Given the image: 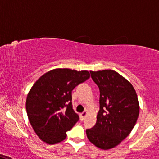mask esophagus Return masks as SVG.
Listing matches in <instances>:
<instances>
[{
  "instance_id": "obj_1",
  "label": "esophagus",
  "mask_w": 159,
  "mask_h": 159,
  "mask_svg": "<svg viewBox=\"0 0 159 159\" xmlns=\"http://www.w3.org/2000/svg\"><path fill=\"white\" fill-rule=\"evenodd\" d=\"M86 116H87V111H84L83 112H81V113L80 114V117H81V121H83V120L84 119Z\"/></svg>"
}]
</instances>
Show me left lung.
I'll return each instance as SVG.
<instances>
[{
	"label": "left lung",
	"mask_w": 159,
	"mask_h": 159,
	"mask_svg": "<svg viewBox=\"0 0 159 159\" xmlns=\"http://www.w3.org/2000/svg\"><path fill=\"white\" fill-rule=\"evenodd\" d=\"M100 91L96 124L86 130L91 143L104 150L117 146L130 133L139 114L133 85L114 70L90 71Z\"/></svg>",
	"instance_id": "8db88e82"
}]
</instances>
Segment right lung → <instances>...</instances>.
<instances>
[{
	"label": "right lung",
	"mask_w": 159,
	"mask_h": 159,
	"mask_svg": "<svg viewBox=\"0 0 159 159\" xmlns=\"http://www.w3.org/2000/svg\"><path fill=\"white\" fill-rule=\"evenodd\" d=\"M89 78L88 71L55 69L34 84L26 98V113L42 141L54 144L66 139L79 120L72 108V91Z\"/></svg>",
	"instance_id": "obj_1"
}]
</instances>
